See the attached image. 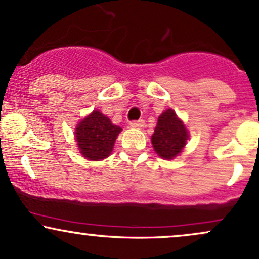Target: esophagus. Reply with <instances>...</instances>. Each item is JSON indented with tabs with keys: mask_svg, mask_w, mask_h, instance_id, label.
<instances>
[{
	"mask_svg": "<svg viewBox=\"0 0 259 259\" xmlns=\"http://www.w3.org/2000/svg\"><path fill=\"white\" fill-rule=\"evenodd\" d=\"M145 125V121L143 119H139V120H134V121H130V126L132 127H136V129H140Z\"/></svg>",
	"mask_w": 259,
	"mask_h": 259,
	"instance_id": "34e87169",
	"label": "esophagus"
}]
</instances>
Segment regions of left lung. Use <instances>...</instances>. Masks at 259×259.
Listing matches in <instances>:
<instances>
[{
  "instance_id": "obj_1",
  "label": "left lung",
  "mask_w": 259,
  "mask_h": 259,
  "mask_svg": "<svg viewBox=\"0 0 259 259\" xmlns=\"http://www.w3.org/2000/svg\"><path fill=\"white\" fill-rule=\"evenodd\" d=\"M187 140V129L172 109H167L158 116L155 133L151 138L153 149L158 156L166 160H172L182 151Z\"/></svg>"
}]
</instances>
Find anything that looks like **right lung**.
<instances>
[{"instance_id":"1","label":"right lung","mask_w":259,"mask_h":259,"mask_svg":"<svg viewBox=\"0 0 259 259\" xmlns=\"http://www.w3.org/2000/svg\"><path fill=\"white\" fill-rule=\"evenodd\" d=\"M120 130L118 125L112 124L109 118L95 110L76 127V140L81 153L92 161L108 157Z\"/></svg>"}]
</instances>
